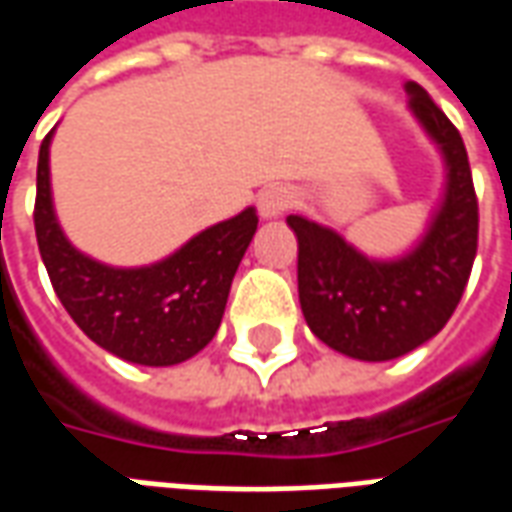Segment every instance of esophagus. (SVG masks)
<instances>
[{
  "instance_id": "esophagus-1",
  "label": "esophagus",
  "mask_w": 512,
  "mask_h": 512,
  "mask_svg": "<svg viewBox=\"0 0 512 512\" xmlns=\"http://www.w3.org/2000/svg\"><path fill=\"white\" fill-rule=\"evenodd\" d=\"M296 202V194L288 189V186H268V189L260 191L257 197V208H260V216L263 219H277L282 213L293 208Z\"/></svg>"
}]
</instances>
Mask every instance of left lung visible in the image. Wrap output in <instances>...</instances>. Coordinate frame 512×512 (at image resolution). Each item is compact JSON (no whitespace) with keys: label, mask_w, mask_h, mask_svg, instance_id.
I'll return each instance as SVG.
<instances>
[{"label":"left lung","mask_w":512,"mask_h":512,"mask_svg":"<svg viewBox=\"0 0 512 512\" xmlns=\"http://www.w3.org/2000/svg\"><path fill=\"white\" fill-rule=\"evenodd\" d=\"M406 93L447 172L439 208L417 244L376 260L332 227L288 216L299 238L304 321L321 343L362 362H389L436 337L458 307L477 255V197L461 134L417 82H408Z\"/></svg>","instance_id":"left-lung-1"}]
</instances>
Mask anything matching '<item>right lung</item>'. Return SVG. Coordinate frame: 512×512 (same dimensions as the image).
I'll list each match as a JSON object with an SVG mask.
<instances>
[{
    "instance_id": "obj_1",
    "label": "right lung",
    "mask_w": 512,
    "mask_h": 512,
    "mask_svg": "<svg viewBox=\"0 0 512 512\" xmlns=\"http://www.w3.org/2000/svg\"><path fill=\"white\" fill-rule=\"evenodd\" d=\"M51 131L38 156L35 235L62 307L95 345L126 362L169 367L200 354L222 323L238 263L257 230V211L197 233L158 263L115 268L65 238L51 200Z\"/></svg>"
}]
</instances>
